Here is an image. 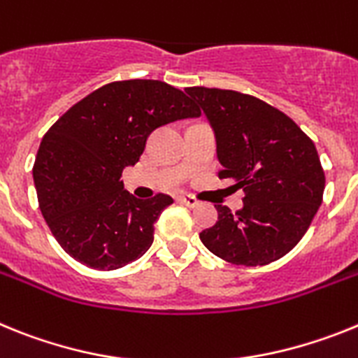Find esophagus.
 Returning <instances> with one entry per match:
<instances>
[{
  "mask_svg": "<svg viewBox=\"0 0 358 358\" xmlns=\"http://www.w3.org/2000/svg\"><path fill=\"white\" fill-rule=\"evenodd\" d=\"M180 203L187 205V207H198L200 200L196 196H191V194H183V196H180Z\"/></svg>",
  "mask_w": 358,
  "mask_h": 358,
  "instance_id": "1",
  "label": "esophagus"
}]
</instances>
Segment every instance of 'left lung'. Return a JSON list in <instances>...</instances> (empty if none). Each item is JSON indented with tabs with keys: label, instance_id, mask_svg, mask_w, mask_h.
<instances>
[{
	"label": "left lung",
	"instance_id": "1",
	"mask_svg": "<svg viewBox=\"0 0 358 358\" xmlns=\"http://www.w3.org/2000/svg\"><path fill=\"white\" fill-rule=\"evenodd\" d=\"M207 115L223 169L220 180L243 189V209L216 205L217 222L201 243L232 265L281 259L306 234L324 192L315 144L294 120L261 99L234 90H185Z\"/></svg>",
	"mask_w": 358,
	"mask_h": 358
}]
</instances>
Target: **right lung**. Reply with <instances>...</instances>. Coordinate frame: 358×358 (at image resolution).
<instances>
[{
    "instance_id": "add662e5",
    "label": "right lung",
    "mask_w": 358,
    "mask_h": 358,
    "mask_svg": "<svg viewBox=\"0 0 358 358\" xmlns=\"http://www.w3.org/2000/svg\"><path fill=\"white\" fill-rule=\"evenodd\" d=\"M192 117L200 110L182 90L129 79L101 86L52 124L32 171L39 209L64 252L95 270L122 268L145 254L173 198L138 200L120 176L157 127Z\"/></svg>"
}]
</instances>
